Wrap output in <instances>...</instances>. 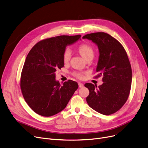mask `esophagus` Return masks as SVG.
<instances>
[{"label": "esophagus", "instance_id": "obj_1", "mask_svg": "<svg viewBox=\"0 0 148 148\" xmlns=\"http://www.w3.org/2000/svg\"><path fill=\"white\" fill-rule=\"evenodd\" d=\"M78 84H79V88H82V87L84 86V84H83L82 83H81V82H79V83H78Z\"/></svg>", "mask_w": 148, "mask_h": 148}]
</instances>
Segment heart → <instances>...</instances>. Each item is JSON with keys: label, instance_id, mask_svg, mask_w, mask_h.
I'll list each match as a JSON object with an SVG mask.
<instances>
[{"label": "heart", "instance_id": "b5f03b06", "mask_svg": "<svg viewBox=\"0 0 148 148\" xmlns=\"http://www.w3.org/2000/svg\"><path fill=\"white\" fill-rule=\"evenodd\" d=\"M77 52L85 60L92 59L95 56V49L90 44L83 42L80 44L77 47ZM71 58V52L69 50H65L63 53L62 59L64 64H67ZM85 72H74L73 75L79 79H83L85 77Z\"/></svg>", "mask_w": 148, "mask_h": 148}]
</instances>
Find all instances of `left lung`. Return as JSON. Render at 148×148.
Masks as SVG:
<instances>
[{
    "instance_id": "left-lung-1",
    "label": "left lung",
    "mask_w": 148,
    "mask_h": 148,
    "mask_svg": "<svg viewBox=\"0 0 148 148\" xmlns=\"http://www.w3.org/2000/svg\"><path fill=\"white\" fill-rule=\"evenodd\" d=\"M96 43L99 58L95 78L102 76V85L97 87L85 84L90 91L86 97L88 106L105 115L118 112L126 102L132 83V68L126 51L115 38L104 32H96L83 36Z\"/></svg>"
}]
</instances>
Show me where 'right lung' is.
<instances>
[{"label":"right lung","mask_w":148,"mask_h":148,"mask_svg":"<svg viewBox=\"0 0 148 148\" xmlns=\"http://www.w3.org/2000/svg\"><path fill=\"white\" fill-rule=\"evenodd\" d=\"M80 35H61L42 40L33 47L22 70L20 87L27 104L36 113L51 116L66 107L78 84L68 80L60 85L55 72L64 66L66 46L77 41Z\"/></svg>","instance_id":"1"}]
</instances>
